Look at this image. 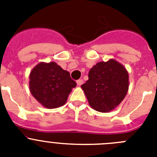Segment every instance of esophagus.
<instances>
[{"label": "esophagus", "instance_id": "obj_1", "mask_svg": "<svg viewBox=\"0 0 157 157\" xmlns=\"http://www.w3.org/2000/svg\"><path fill=\"white\" fill-rule=\"evenodd\" d=\"M77 82L78 86H81V85H82L83 80L82 79H78V80H77V82Z\"/></svg>", "mask_w": 157, "mask_h": 157}]
</instances>
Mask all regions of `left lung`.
Here are the masks:
<instances>
[{"label": "left lung", "mask_w": 157, "mask_h": 157, "mask_svg": "<svg viewBox=\"0 0 157 157\" xmlns=\"http://www.w3.org/2000/svg\"><path fill=\"white\" fill-rule=\"evenodd\" d=\"M89 79L81 86L94 110L109 112L122 102L129 87L128 72L115 59L99 62L89 71Z\"/></svg>", "instance_id": "obj_1"}]
</instances>
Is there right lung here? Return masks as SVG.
<instances>
[{
    "instance_id": "1",
    "label": "right lung",
    "mask_w": 157,
    "mask_h": 157,
    "mask_svg": "<svg viewBox=\"0 0 157 157\" xmlns=\"http://www.w3.org/2000/svg\"><path fill=\"white\" fill-rule=\"evenodd\" d=\"M30 90L34 98L47 109H56L66 103L76 82L70 73L55 62L39 63L30 74Z\"/></svg>"
}]
</instances>
